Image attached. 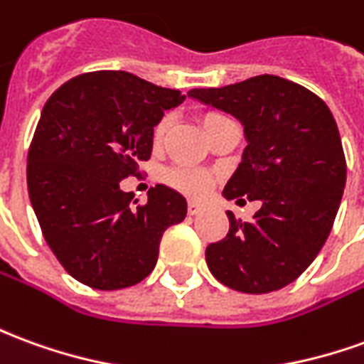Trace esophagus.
Wrapping results in <instances>:
<instances>
[{
    "mask_svg": "<svg viewBox=\"0 0 364 364\" xmlns=\"http://www.w3.org/2000/svg\"><path fill=\"white\" fill-rule=\"evenodd\" d=\"M203 208H205V205H203V203H199V200H189V205H187L189 215H199Z\"/></svg>",
    "mask_w": 364,
    "mask_h": 364,
    "instance_id": "esophagus-1",
    "label": "esophagus"
}]
</instances>
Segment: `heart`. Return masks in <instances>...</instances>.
Listing matches in <instances>:
<instances>
[{"label":"heart","mask_w":364,"mask_h":364,"mask_svg":"<svg viewBox=\"0 0 364 364\" xmlns=\"http://www.w3.org/2000/svg\"><path fill=\"white\" fill-rule=\"evenodd\" d=\"M225 120H228V118H226L225 114H218V112H207V114L200 116V124H203V129H205L207 134L208 132H213L218 124H223ZM171 122H173L171 114H165L164 118L156 124V128H154V144H156V146H159L165 139L167 132L171 128ZM165 183L171 185L173 189L181 191L185 195H189V197H203V195L210 189L213 179H210V175H207L205 171L175 167V169H169V171L165 173Z\"/></svg>","instance_id":"obj_1"}]
</instances>
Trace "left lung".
<instances>
[{
	"mask_svg": "<svg viewBox=\"0 0 364 364\" xmlns=\"http://www.w3.org/2000/svg\"><path fill=\"white\" fill-rule=\"evenodd\" d=\"M189 96L242 124V161L223 191L226 200H260L252 220H236L207 246L210 274L244 294H268L299 278L323 248L341 205L347 164L327 104L304 86L260 75Z\"/></svg>",
	"mask_w": 364,
	"mask_h": 364,
	"instance_id": "1",
	"label": "left lung"
}]
</instances>
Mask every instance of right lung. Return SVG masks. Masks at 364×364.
I'll return each instance as SVG.
<instances>
[{"instance_id": "right-lung-1", "label": "right lung", "mask_w": 364, "mask_h": 364, "mask_svg": "<svg viewBox=\"0 0 364 364\" xmlns=\"http://www.w3.org/2000/svg\"><path fill=\"white\" fill-rule=\"evenodd\" d=\"M183 100L126 70H98L70 78L41 112L29 199L53 254L85 286L122 289L147 278L165 228L187 215L171 187H151L146 205L120 187L151 156L157 122Z\"/></svg>"}]
</instances>
